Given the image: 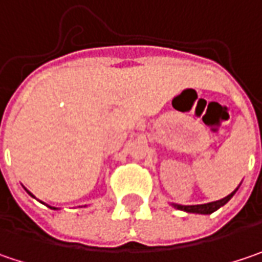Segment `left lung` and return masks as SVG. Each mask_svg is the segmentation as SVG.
<instances>
[{"label":"left lung","mask_w":262,"mask_h":262,"mask_svg":"<svg viewBox=\"0 0 262 262\" xmlns=\"http://www.w3.org/2000/svg\"><path fill=\"white\" fill-rule=\"evenodd\" d=\"M237 191V188L234 190V191L231 192V194H228L227 197H224L221 200H216V202H210V203H205V205H191V206H184V205H175V203H172L173 205V208L179 209V210H184V212H190V213H202V215H209V213H212V212H215V210H218V209L224 206L233 195H234V192Z\"/></svg>","instance_id":"1"}]
</instances>
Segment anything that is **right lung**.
Masks as SVG:
<instances>
[{"label":"right lung","instance_id":"right-lung-1","mask_svg":"<svg viewBox=\"0 0 262 262\" xmlns=\"http://www.w3.org/2000/svg\"><path fill=\"white\" fill-rule=\"evenodd\" d=\"M25 190H26V188H25ZM26 192H28L29 195H32V192H29V191H28V190H26ZM32 197H34V195H32ZM49 208H50V209H56V208H52V206H49Z\"/></svg>","mask_w":262,"mask_h":262}]
</instances>
